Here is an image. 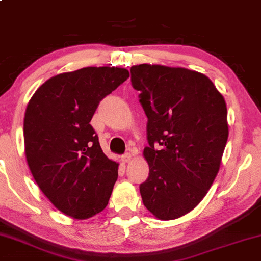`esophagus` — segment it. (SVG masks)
I'll list each match as a JSON object with an SVG mask.
<instances>
[{"mask_svg": "<svg viewBox=\"0 0 261 261\" xmlns=\"http://www.w3.org/2000/svg\"><path fill=\"white\" fill-rule=\"evenodd\" d=\"M132 159H133V157H132L130 153H125V155L121 156V161L123 163H128V162H130Z\"/></svg>", "mask_w": 261, "mask_h": 261, "instance_id": "1", "label": "esophagus"}]
</instances>
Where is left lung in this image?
Masks as SVG:
<instances>
[{
  "instance_id": "1",
  "label": "left lung",
  "mask_w": 261,
  "mask_h": 261,
  "mask_svg": "<svg viewBox=\"0 0 261 261\" xmlns=\"http://www.w3.org/2000/svg\"><path fill=\"white\" fill-rule=\"evenodd\" d=\"M130 74L148 118L149 176L140 193L153 216L176 220L198 206L219 172L229 135L227 104L201 72L143 63Z\"/></svg>"
}]
</instances>
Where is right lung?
<instances>
[{
    "instance_id": "obj_1",
    "label": "right lung",
    "mask_w": 261,
    "mask_h": 261,
    "mask_svg": "<svg viewBox=\"0 0 261 261\" xmlns=\"http://www.w3.org/2000/svg\"><path fill=\"white\" fill-rule=\"evenodd\" d=\"M128 77L118 67L62 72L40 85L27 106L30 171L54 207L72 219H90L109 203L119 163L102 152L90 121L102 98Z\"/></svg>"
}]
</instances>
